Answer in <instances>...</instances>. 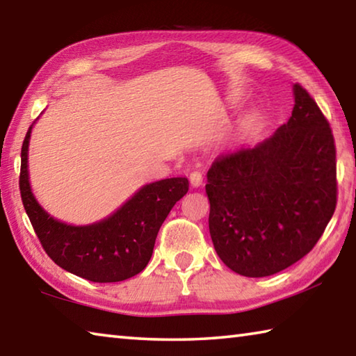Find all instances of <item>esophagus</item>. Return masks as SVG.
I'll return each mask as SVG.
<instances>
[{"instance_id":"obj_1","label":"esophagus","mask_w":356,"mask_h":356,"mask_svg":"<svg viewBox=\"0 0 356 356\" xmlns=\"http://www.w3.org/2000/svg\"><path fill=\"white\" fill-rule=\"evenodd\" d=\"M202 180H204V177H202V172H200V171H193L190 174V184L193 186H200V185H202Z\"/></svg>"}]
</instances>
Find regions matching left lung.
I'll return each instance as SVG.
<instances>
[{"mask_svg":"<svg viewBox=\"0 0 356 356\" xmlns=\"http://www.w3.org/2000/svg\"><path fill=\"white\" fill-rule=\"evenodd\" d=\"M286 124L254 147L213 161L209 227L224 264L268 277L312 250L336 209V147L324 113L299 83Z\"/></svg>","mask_w":356,"mask_h":356,"instance_id":"left-lung-1","label":"left lung"}]
</instances>
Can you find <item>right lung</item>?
Wrapping results in <instances>:
<instances>
[{"mask_svg":"<svg viewBox=\"0 0 356 356\" xmlns=\"http://www.w3.org/2000/svg\"><path fill=\"white\" fill-rule=\"evenodd\" d=\"M31 129L22 146L20 195L48 257L68 273L96 283L121 282L141 273L151 260L168 213L188 191V179L172 177L147 184L112 216L90 225H68L49 216L31 191Z\"/></svg>","mask_w":356,"mask_h":356,"instance_id":"1","label":"right lung"}]
</instances>
